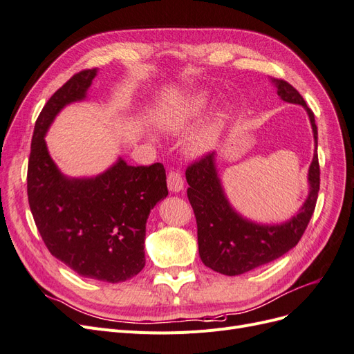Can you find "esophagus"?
<instances>
[{
    "instance_id": "34e87169",
    "label": "esophagus",
    "mask_w": 354,
    "mask_h": 354,
    "mask_svg": "<svg viewBox=\"0 0 354 354\" xmlns=\"http://www.w3.org/2000/svg\"><path fill=\"white\" fill-rule=\"evenodd\" d=\"M167 183H168V189L173 194H177V192L183 190V177H181L178 169H169V173L167 176Z\"/></svg>"
}]
</instances>
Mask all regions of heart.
<instances>
[{"mask_svg":"<svg viewBox=\"0 0 354 354\" xmlns=\"http://www.w3.org/2000/svg\"><path fill=\"white\" fill-rule=\"evenodd\" d=\"M207 102H208V95L205 93L198 94L195 99L180 104L177 108H173L160 116L159 127L162 128L164 131L173 133V134L183 131L185 128H187L201 115L203 108H205ZM217 131H218L217 122H212L207 127H203L202 130H199L189 138L186 145V151L190 155L205 153L211 149L214 140H216Z\"/></svg>","mask_w":354,"mask_h":354,"instance_id":"heart-1","label":"heart"}]
</instances>
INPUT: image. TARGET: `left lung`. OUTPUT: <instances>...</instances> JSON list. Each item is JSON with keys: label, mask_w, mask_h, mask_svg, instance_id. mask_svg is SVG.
<instances>
[{"label": "left lung", "mask_w": 354, "mask_h": 354, "mask_svg": "<svg viewBox=\"0 0 354 354\" xmlns=\"http://www.w3.org/2000/svg\"><path fill=\"white\" fill-rule=\"evenodd\" d=\"M272 82L282 100L303 106L313 128L316 151L308 169L310 194L297 216L273 226H263L239 216L223 192L214 164L216 152L203 155L186 169L187 198L196 217L201 260L214 272L226 276L246 273L292 250L301 239L316 207L320 168L315 113L291 84L277 78H272Z\"/></svg>", "instance_id": "1"}]
</instances>
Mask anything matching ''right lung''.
<instances>
[{
    "label": "right lung",
    "instance_id": "1",
    "mask_svg": "<svg viewBox=\"0 0 354 354\" xmlns=\"http://www.w3.org/2000/svg\"><path fill=\"white\" fill-rule=\"evenodd\" d=\"M97 69L63 84L35 122L28 164V199L51 255L90 279L118 283L145 267L149 212L168 195L162 164L127 165L124 159L94 178H68L48 155L44 136L62 108L85 97Z\"/></svg>",
    "mask_w": 354,
    "mask_h": 354
}]
</instances>
